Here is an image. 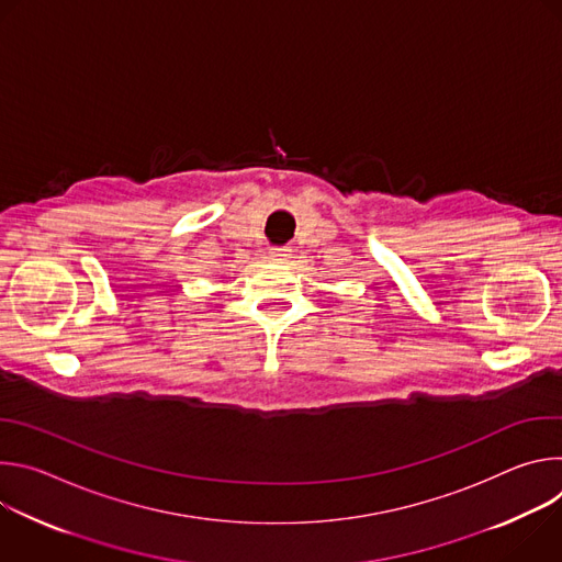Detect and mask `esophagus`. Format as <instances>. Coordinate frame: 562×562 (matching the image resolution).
Segmentation results:
<instances>
[{"label":"esophagus","instance_id":"esophagus-1","mask_svg":"<svg viewBox=\"0 0 562 562\" xmlns=\"http://www.w3.org/2000/svg\"><path fill=\"white\" fill-rule=\"evenodd\" d=\"M269 254H271V260H273V262H284V260L291 258V249H289V247H276V249H271Z\"/></svg>","mask_w":562,"mask_h":562}]
</instances>
